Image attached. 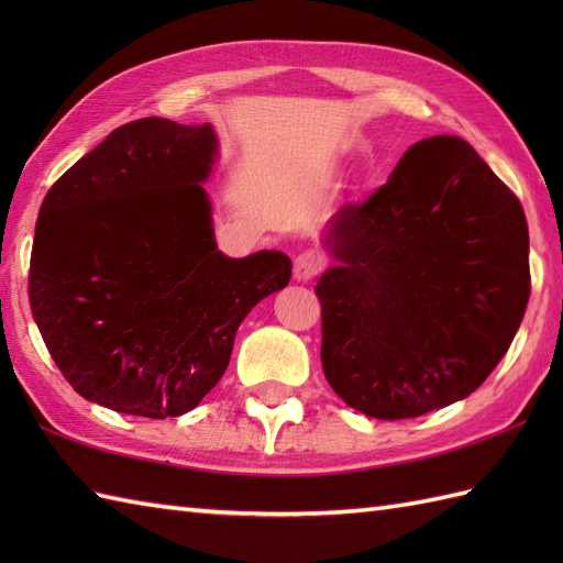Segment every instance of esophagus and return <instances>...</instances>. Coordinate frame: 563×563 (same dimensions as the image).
Masks as SVG:
<instances>
[{"mask_svg": "<svg viewBox=\"0 0 563 563\" xmlns=\"http://www.w3.org/2000/svg\"><path fill=\"white\" fill-rule=\"evenodd\" d=\"M324 266V256L319 254L314 249H307L302 254H297L295 258V266H292V275L297 283H309L314 278V275Z\"/></svg>", "mask_w": 563, "mask_h": 563, "instance_id": "esophagus-1", "label": "esophagus"}]
</instances>
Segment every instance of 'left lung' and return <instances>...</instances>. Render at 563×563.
<instances>
[{
  "mask_svg": "<svg viewBox=\"0 0 563 563\" xmlns=\"http://www.w3.org/2000/svg\"><path fill=\"white\" fill-rule=\"evenodd\" d=\"M317 280L321 367L365 416L450 406L506 355L530 300L520 200L460 137L416 142L363 206H343Z\"/></svg>",
  "mask_w": 563,
  "mask_h": 563,
  "instance_id": "8db88e82",
  "label": "left lung"
}]
</instances>
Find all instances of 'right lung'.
Here are the masks:
<instances>
[{
	"label": "right lung",
	"instance_id": "add662e5",
	"mask_svg": "<svg viewBox=\"0 0 563 563\" xmlns=\"http://www.w3.org/2000/svg\"><path fill=\"white\" fill-rule=\"evenodd\" d=\"M218 159L210 123L142 118L47 190L31 312L87 401L147 418L196 409L230 365L244 317L290 283L283 251L230 258L218 249L202 186Z\"/></svg>",
	"mask_w": 563,
	"mask_h": 563
}]
</instances>
